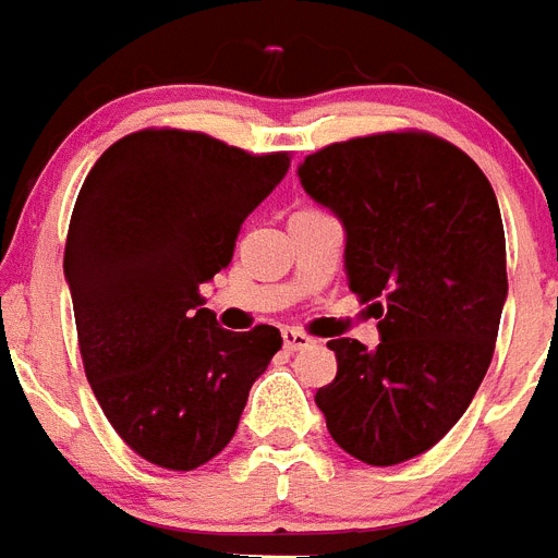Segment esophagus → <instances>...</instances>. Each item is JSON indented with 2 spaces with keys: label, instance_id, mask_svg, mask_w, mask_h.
I'll return each instance as SVG.
<instances>
[{
  "label": "esophagus",
  "instance_id": "obj_1",
  "mask_svg": "<svg viewBox=\"0 0 558 558\" xmlns=\"http://www.w3.org/2000/svg\"><path fill=\"white\" fill-rule=\"evenodd\" d=\"M282 339H284V348H288V351H302V348H307V344L313 342L311 336L302 333V330H293V328H284Z\"/></svg>",
  "mask_w": 558,
  "mask_h": 558
}]
</instances>
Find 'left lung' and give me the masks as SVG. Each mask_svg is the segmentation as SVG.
Here are the masks:
<instances>
[{
    "label": "left lung",
    "instance_id": "left-lung-1",
    "mask_svg": "<svg viewBox=\"0 0 558 558\" xmlns=\"http://www.w3.org/2000/svg\"><path fill=\"white\" fill-rule=\"evenodd\" d=\"M302 187L344 222L348 288L381 342L330 339L339 371L316 393L342 450L390 468L462 418L494 359L508 296L496 193L471 156L427 131L333 142Z\"/></svg>",
    "mask_w": 558,
    "mask_h": 558
}]
</instances>
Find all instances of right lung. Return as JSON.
Returning a JSON list of instances; mask_svg holds the SVG:
<instances>
[{"instance_id":"1","label":"right lung","mask_w":558,"mask_h":558,"mask_svg":"<svg viewBox=\"0 0 558 558\" xmlns=\"http://www.w3.org/2000/svg\"><path fill=\"white\" fill-rule=\"evenodd\" d=\"M290 154H247L199 131L128 133L73 205L64 276L85 376L119 439L165 471L222 453L282 336L230 333L199 293Z\"/></svg>"}]
</instances>
